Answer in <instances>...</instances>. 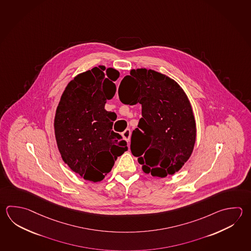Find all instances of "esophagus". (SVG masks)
Instances as JSON below:
<instances>
[{
    "mask_svg": "<svg viewBox=\"0 0 251 251\" xmlns=\"http://www.w3.org/2000/svg\"><path fill=\"white\" fill-rule=\"evenodd\" d=\"M123 137H124V139L128 142L129 139H130V129L129 128H126L123 132Z\"/></svg>",
    "mask_w": 251,
    "mask_h": 251,
    "instance_id": "obj_1",
    "label": "esophagus"
}]
</instances>
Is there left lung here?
<instances>
[{
    "mask_svg": "<svg viewBox=\"0 0 251 251\" xmlns=\"http://www.w3.org/2000/svg\"><path fill=\"white\" fill-rule=\"evenodd\" d=\"M118 93L123 104L142 105L130 149L144 172L158 177L174 175L188 161L196 139L194 113L185 91L165 75L140 68L123 78Z\"/></svg>",
    "mask_w": 251,
    "mask_h": 251,
    "instance_id": "1",
    "label": "left lung"
}]
</instances>
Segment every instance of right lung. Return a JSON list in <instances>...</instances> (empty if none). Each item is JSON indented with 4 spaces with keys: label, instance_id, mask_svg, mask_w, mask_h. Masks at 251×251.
Masks as SVG:
<instances>
[{
    "label": "right lung",
    "instance_id": "add662e5",
    "mask_svg": "<svg viewBox=\"0 0 251 251\" xmlns=\"http://www.w3.org/2000/svg\"><path fill=\"white\" fill-rule=\"evenodd\" d=\"M119 75L114 68L104 74L98 67L81 73L67 84L57 105L54 128L62 159L89 181L104 179L117 157L128 150L113 130V113L104 109L116 92L113 81Z\"/></svg>",
    "mask_w": 251,
    "mask_h": 251
}]
</instances>
